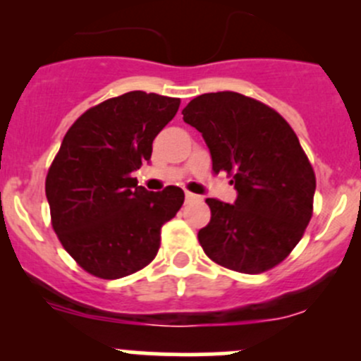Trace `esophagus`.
I'll return each instance as SVG.
<instances>
[{"label":"esophagus","mask_w":361,"mask_h":361,"mask_svg":"<svg viewBox=\"0 0 361 361\" xmlns=\"http://www.w3.org/2000/svg\"><path fill=\"white\" fill-rule=\"evenodd\" d=\"M195 197H197V195L190 194V192H187V194H185V199H187V202H188V201H194Z\"/></svg>","instance_id":"1"}]
</instances>
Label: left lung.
<instances>
[{"mask_svg": "<svg viewBox=\"0 0 361 361\" xmlns=\"http://www.w3.org/2000/svg\"><path fill=\"white\" fill-rule=\"evenodd\" d=\"M181 113L202 134L214 173L225 171L238 190L234 204L206 199L204 253L245 274L276 267L312 216L316 176L297 134L267 104L228 90L197 96Z\"/></svg>", "mask_w": 361, "mask_h": 361, "instance_id": "8db88e82", "label": "left lung"}]
</instances>
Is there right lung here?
<instances>
[{"label":"right lung","instance_id":"add662e5","mask_svg":"<svg viewBox=\"0 0 361 361\" xmlns=\"http://www.w3.org/2000/svg\"><path fill=\"white\" fill-rule=\"evenodd\" d=\"M178 108L176 97L133 90L87 110L64 136L45 194L61 245L89 274L123 278L157 255L160 228L185 194L148 192L133 173L150 160L155 136Z\"/></svg>","mask_w":361,"mask_h":361}]
</instances>
